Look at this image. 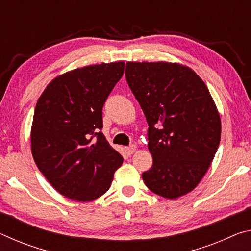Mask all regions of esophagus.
Returning <instances> with one entry per match:
<instances>
[{"mask_svg":"<svg viewBox=\"0 0 251 251\" xmlns=\"http://www.w3.org/2000/svg\"><path fill=\"white\" fill-rule=\"evenodd\" d=\"M136 150H137V146H136V145H130L128 147H126V152L128 155H131V154H134V152L136 151Z\"/></svg>","mask_w":251,"mask_h":251,"instance_id":"obj_1","label":"esophagus"}]
</instances>
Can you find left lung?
Listing matches in <instances>:
<instances>
[{"label":"left lung","instance_id":"1","mask_svg":"<svg viewBox=\"0 0 251 251\" xmlns=\"http://www.w3.org/2000/svg\"><path fill=\"white\" fill-rule=\"evenodd\" d=\"M126 79L148 123V189L176 199L196 188L220 142L222 121L203 80L169 62H127Z\"/></svg>","mask_w":251,"mask_h":251}]
</instances>
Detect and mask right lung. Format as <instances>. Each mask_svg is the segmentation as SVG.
I'll use <instances>...</instances> for the list:
<instances>
[{
	"instance_id": "obj_1",
	"label": "right lung",
	"mask_w": 251,
	"mask_h": 251,
	"mask_svg": "<svg viewBox=\"0 0 251 251\" xmlns=\"http://www.w3.org/2000/svg\"><path fill=\"white\" fill-rule=\"evenodd\" d=\"M125 63L87 65L50 80L36 103L31 151L37 168L63 196L91 201L107 192L123 157L109 145L101 109Z\"/></svg>"
}]
</instances>
